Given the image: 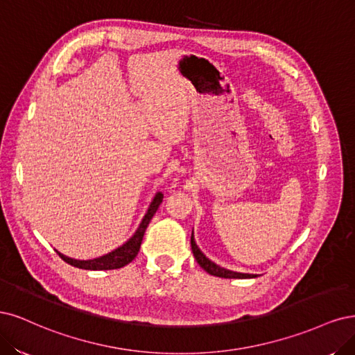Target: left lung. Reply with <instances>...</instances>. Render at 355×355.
Listing matches in <instances>:
<instances>
[{"mask_svg": "<svg viewBox=\"0 0 355 355\" xmlns=\"http://www.w3.org/2000/svg\"><path fill=\"white\" fill-rule=\"evenodd\" d=\"M191 250H193V255L196 258L198 264L212 276L216 277H223V279H255L257 274H249V272H237V271H232V270H227L224 267L216 266L215 262H212L207 255H205L202 250L199 249V246L194 242V236L191 233Z\"/></svg>", "mask_w": 355, "mask_h": 355, "instance_id": "left-lung-1", "label": "left lung"}]
</instances>
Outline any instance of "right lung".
<instances>
[{"instance_id": "add662e5", "label": "right lung", "mask_w": 355, "mask_h": 355, "mask_svg": "<svg viewBox=\"0 0 355 355\" xmlns=\"http://www.w3.org/2000/svg\"><path fill=\"white\" fill-rule=\"evenodd\" d=\"M162 200H164L162 191H157L155 194L152 203H150V207H148L146 215L143 216V220H141L139 228L135 230V233L122 246L116 248L115 250H112V252H109L106 255L94 258V259H75V258H69V257L60 254L59 250H55V252L59 254V257L64 262H67V264H71L76 268H83V270H116V268H122L127 264H130V262L137 257V254H139L146 228H147L148 223H150V220L153 218V215L156 214L159 205L162 203Z\"/></svg>"}]
</instances>
